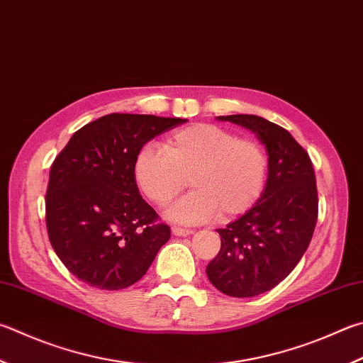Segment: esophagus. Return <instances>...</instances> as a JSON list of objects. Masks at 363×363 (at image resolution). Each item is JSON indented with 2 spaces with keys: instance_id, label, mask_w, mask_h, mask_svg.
<instances>
[{
  "instance_id": "obj_1",
  "label": "esophagus",
  "mask_w": 363,
  "mask_h": 363,
  "mask_svg": "<svg viewBox=\"0 0 363 363\" xmlns=\"http://www.w3.org/2000/svg\"><path fill=\"white\" fill-rule=\"evenodd\" d=\"M171 232H173V235H176V236H187V235H192L194 230L184 228V227H173L171 228Z\"/></svg>"
}]
</instances>
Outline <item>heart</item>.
I'll use <instances>...</instances> for the list:
<instances>
[{
  "mask_svg": "<svg viewBox=\"0 0 363 363\" xmlns=\"http://www.w3.org/2000/svg\"><path fill=\"white\" fill-rule=\"evenodd\" d=\"M268 169L269 159L260 141L213 123L173 131L162 149L143 147L133 164L138 187L160 208L186 189L189 177L194 190L169 211L173 219L186 223L249 213L265 192Z\"/></svg>",
  "mask_w": 363,
  "mask_h": 363,
  "instance_id": "b5f03b06",
  "label": "heart"
}]
</instances>
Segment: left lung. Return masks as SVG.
Returning a JSON list of instances; mask_svg holds the SVG:
<instances>
[{
	"label": "left lung",
	"instance_id": "obj_1",
	"mask_svg": "<svg viewBox=\"0 0 363 363\" xmlns=\"http://www.w3.org/2000/svg\"><path fill=\"white\" fill-rule=\"evenodd\" d=\"M219 118L252 130L269 159L260 201L217 230L220 250L206 267L216 289L246 298L278 286L306 252L318 222V187L311 159L286 128L250 114Z\"/></svg>",
	"mask_w": 363,
	"mask_h": 363
}]
</instances>
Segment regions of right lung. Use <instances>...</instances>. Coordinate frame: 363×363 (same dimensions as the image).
<instances>
[{
	"instance_id": "add662e5",
	"label": "right lung",
	"mask_w": 363,
	"mask_h": 363,
	"mask_svg": "<svg viewBox=\"0 0 363 363\" xmlns=\"http://www.w3.org/2000/svg\"><path fill=\"white\" fill-rule=\"evenodd\" d=\"M186 118L103 116L71 136L52 163L45 227L69 272L91 287L118 291L140 281L171 230L138 190L143 146Z\"/></svg>"
}]
</instances>
